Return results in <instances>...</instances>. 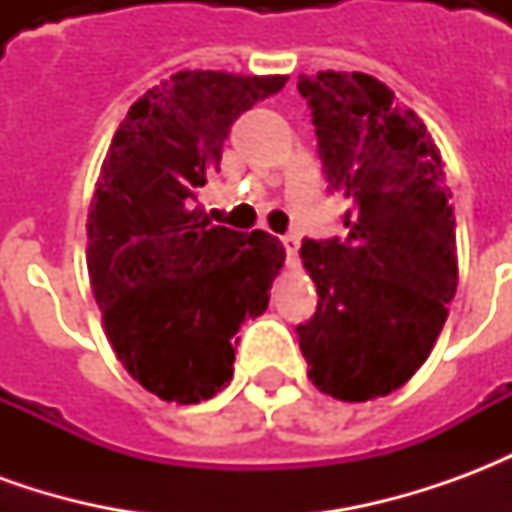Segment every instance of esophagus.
<instances>
[{"label": "esophagus", "instance_id": "1", "mask_svg": "<svg viewBox=\"0 0 512 512\" xmlns=\"http://www.w3.org/2000/svg\"><path fill=\"white\" fill-rule=\"evenodd\" d=\"M282 246H285V252H288L290 263L296 266V263H299V246H301L299 235H285V238H282Z\"/></svg>", "mask_w": 512, "mask_h": 512}]
</instances>
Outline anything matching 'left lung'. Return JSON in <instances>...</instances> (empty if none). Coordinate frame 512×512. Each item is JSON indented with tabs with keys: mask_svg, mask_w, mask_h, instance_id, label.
Returning a JSON list of instances; mask_svg holds the SVG:
<instances>
[{
	"mask_svg": "<svg viewBox=\"0 0 512 512\" xmlns=\"http://www.w3.org/2000/svg\"><path fill=\"white\" fill-rule=\"evenodd\" d=\"M326 180L348 202L345 241H304L318 310L299 326L323 395L365 403L406 384L439 340L458 288L441 153L417 112L367 73H301Z\"/></svg>",
	"mask_w": 512,
	"mask_h": 512,
	"instance_id": "left-lung-1",
	"label": "left lung"
}]
</instances>
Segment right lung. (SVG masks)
<instances>
[{
    "label": "right lung",
    "mask_w": 512,
    "mask_h": 512,
    "mask_svg": "<svg viewBox=\"0 0 512 512\" xmlns=\"http://www.w3.org/2000/svg\"><path fill=\"white\" fill-rule=\"evenodd\" d=\"M288 76L178 71L136 98L87 213V271L128 376L191 406L233 378V334L268 307L279 238L211 224L197 202L233 120Z\"/></svg>",
    "instance_id": "add662e5"
}]
</instances>
